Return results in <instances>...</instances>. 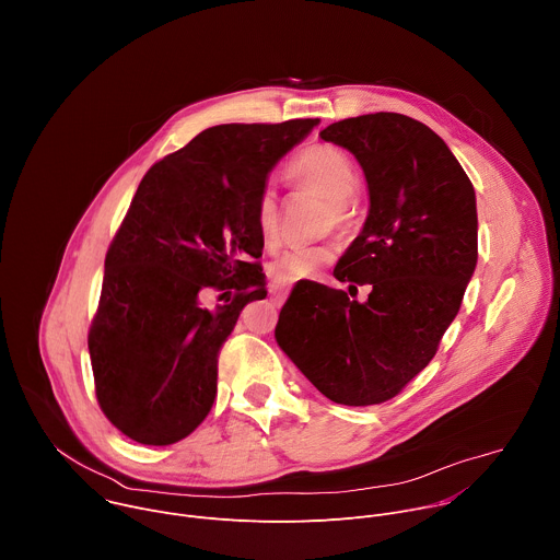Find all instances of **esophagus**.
I'll return each mask as SVG.
<instances>
[{
	"label": "esophagus",
	"mask_w": 560,
	"mask_h": 560,
	"mask_svg": "<svg viewBox=\"0 0 560 560\" xmlns=\"http://www.w3.org/2000/svg\"><path fill=\"white\" fill-rule=\"evenodd\" d=\"M270 296L275 303H283L285 296H288V288L283 285H270Z\"/></svg>",
	"instance_id": "esophagus-1"
}]
</instances>
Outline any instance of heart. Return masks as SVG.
<instances>
[{"label": "heart", "instance_id": "b5f03b06", "mask_svg": "<svg viewBox=\"0 0 560 560\" xmlns=\"http://www.w3.org/2000/svg\"><path fill=\"white\" fill-rule=\"evenodd\" d=\"M285 177L294 186L310 188L330 199V221L348 223L352 219V197L359 190V173L352 156L332 143H310L301 148L285 166ZM253 223L261 244L272 248L279 242V199L272 188H264L255 199ZM337 259L332 244L294 246L270 264V277L281 285L310 279Z\"/></svg>", "mask_w": 560, "mask_h": 560}]
</instances>
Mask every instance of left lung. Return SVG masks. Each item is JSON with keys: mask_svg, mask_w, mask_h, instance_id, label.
Here are the masks:
<instances>
[{"mask_svg": "<svg viewBox=\"0 0 560 560\" xmlns=\"http://www.w3.org/2000/svg\"><path fill=\"white\" fill-rule=\"evenodd\" d=\"M363 168L370 212L335 277L370 285L363 303L322 283H296L277 343L307 381L341 406H376L436 354L478 259L474 186L425 124L374 113L324 128Z\"/></svg>", "mask_w": 560, "mask_h": 560, "instance_id": "obj_1", "label": "left lung"}]
</instances>
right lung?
Listing matches in <instances>:
<instances>
[{
	"label": "right lung",
	"mask_w": 560,
	"mask_h": 560,
	"mask_svg": "<svg viewBox=\"0 0 560 560\" xmlns=\"http://www.w3.org/2000/svg\"><path fill=\"white\" fill-rule=\"evenodd\" d=\"M316 124L214 126L143 175L106 253L89 330L97 404L128 439L171 445L208 417L219 352L242 310L268 294L255 199ZM208 289L235 299L210 313L198 303Z\"/></svg>",
	"instance_id": "1"
}]
</instances>
